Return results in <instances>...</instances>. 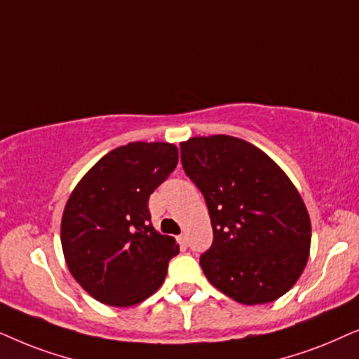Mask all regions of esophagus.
<instances>
[{"mask_svg":"<svg viewBox=\"0 0 359 359\" xmlns=\"http://www.w3.org/2000/svg\"><path fill=\"white\" fill-rule=\"evenodd\" d=\"M177 240H179V245L182 246V248H187V246H189V236H187V233H182V235L177 238Z\"/></svg>","mask_w":359,"mask_h":359,"instance_id":"esophagus-1","label":"esophagus"}]
</instances>
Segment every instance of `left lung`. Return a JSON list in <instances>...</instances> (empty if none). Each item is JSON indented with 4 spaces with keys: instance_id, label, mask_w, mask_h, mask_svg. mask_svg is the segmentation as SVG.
<instances>
[{
    "instance_id": "left-lung-1",
    "label": "left lung",
    "mask_w": 359,
    "mask_h": 359,
    "mask_svg": "<svg viewBox=\"0 0 359 359\" xmlns=\"http://www.w3.org/2000/svg\"><path fill=\"white\" fill-rule=\"evenodd\" d=\"M185 174L207 202L213 243L203 274L240 304L283 297L305 269L309 212L285 172L250 142L217 135L180 142Z\"/></svg>"
}]
</instances>
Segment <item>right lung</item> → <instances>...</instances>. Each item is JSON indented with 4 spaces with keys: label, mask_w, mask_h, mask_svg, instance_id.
Instances as JSON below:
<instances>
[{
    "label": "right lung",
    "mask_w": 359,
    "mask_h": 359,
    "mask_svg": "<svg viewBox=\"0 0 359 359\" xmlns=\"http://www.w3.org/2000/svg\"><path fill=\"white\" fill-rule=\"evenodd\" d=\"M179 161L169 142H130L103 156L64 208L60 241L70 274L111 307L142 302L161 287L179 245L157 233L149 197Z\"/></svg>",
    "instance_id": "obj_1"
}]
</instances>
